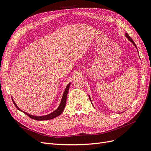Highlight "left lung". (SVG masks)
I'll return each mask as SVG.
<instances>
[{"mask_svg": "<svg viewBox=\"0 0 151 151\" xmlns=\"http://www.w3.org/2000/svg\"><path fill=\"white\" fill-rule=\"evenodd\" d=\"M125 35H126V36H127V38L128 39H129V40L130 41V42H132V43H133V44L134 45V46H135V47L137 48V46H136V45H135V43H134V41H133V40H132V38H131L130 37V36H129V35H128L127 33H126V34H125ZM89 99H90V98H89Z\"/></svg>", "mask_w": 151, "mask_h": 151, "instance_id": "1", "label": "left lung"}]
</instances>
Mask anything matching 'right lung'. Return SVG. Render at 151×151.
<instances>
[{"mask_svg": "<svg viewBox=\"0 0 151 151\" xmlns=\"http://www.w3.org/2000/svg\"><path fill=\"white\" fill-rule=\"evenodd\" d=\"M70 84H68L66 88H65V90L64 91V93H63V96H62V100H61V103L60 104V106H58V108L56 109L55 111H54L53 112H52V113L50 114H48V115H45V116H33V115H29V114L27 113H25L24 111H22L24 113H25L26 115H28L29 118H32V119L33 120H51V119H53V118H55L58 116H59L60 115V114L63 112V109H64L65 107V104H66V100H67V94H68V89H69V87H70ZM12 101H13V103L15 105V106L16 107V108H17L19 110L21 111V109L18 108L16 104L15 103V102L13 101V99H12Z\"/></svg>", "mask_w": 151, "mask_h": 151, "instance_id": "right-lung-1", "label": "right lung"}]
</instances>
